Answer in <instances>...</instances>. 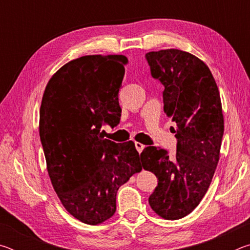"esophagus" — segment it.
I'll return each mask as SVG.
<instances>
[{"label":"esophagus","mask_w":250,"mask_h":250,"mask_svg":"<svg viewBox=\"0 0 250 250\" xmlns=\"http://www.w3.org/2000/svg\"><path fill=\"white\" fill-rule=\"evenodd\" d=\"M134 146H135V149L138 150L139 153H141L142 150L145 149V146H143L142 143H140V142H134Z\"/></svg>","instance_id":"34e87169"}]
</instances>
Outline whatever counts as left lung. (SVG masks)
<instances>
[{
  "label": "left lung",
  "mask_w": 250,
  "mask_h": 250,
  "mask_svg": "<svg viewBox=\"0 0 250 250\" xmlns=\"http://www.w3.org/2000/svg\"><path fill=\"white\" fill-rule=\"evenodd\" d=\"M152 77L164 86V112L176 124V153L147 146L141 153L145 170L158 186L149 204L164 219L175 221L195 209L216 170L224 116L216 82L204 62L180 49L146 54Z\"/></svg>",
  "instance_id": "1"
}]
</instances>
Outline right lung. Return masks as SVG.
Returning a JSON list of instances; mask_svg holds the SVG:
<instances>
[{
    "label": "right lung",
    "instance_id": "add662e5",
    "mask_svg": "<svg viewBox=\"0 0 250 250\" xmlns=\"http://www.w3.org/2000/svg\"><path fill=\"white\" fill-rule=\"evenodd\" d=\"M128 58L88 55L49 79L40 110V137L49 179L62 206L84 224L115 214L117 192L142 170L132 141L104 138L101 126L120 120L119 90Z\"/></svg>",
    "mask_w": 250,
    "mask_h": 250
}]
</instances>
